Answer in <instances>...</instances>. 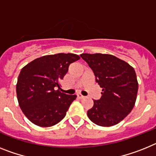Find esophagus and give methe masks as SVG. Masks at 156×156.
I'll use <instances>...</instances> for the list:
<instances>
[{"instance_id": "obj_1", "label": "esophagus", "mask_w": 156, "mask_h": 156, "mask_svg": "<svg viewBox=\"0 0 156 156\" xmlns=\"http://www.w3.org/2000/svg\"><path fill=\"white\" fill-rule=\"evenodd\" d=\"M77 98H78V99H82V98H84L85 97L83 96V95H82L81 94H77Z\"/></svg>"}]
</instances>
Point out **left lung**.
I'll return each instance as SVG.
<instances>
[{
	"label": "left lung",
	"instance_id": "left-lung-1",
	"mask_svg": "<svg viewBox=\"0 0 156 156\" xmlns=\"http://www.w3.org/2000/svg\"><path fill=\"white\" fill-rule=\"evenodd\" d=\"M81 57L92 69L96 82L102 88L101 98L94 100L87 116L99 126L118 124L133 110L136 100L138 82L134 68L108 54L86 53Z\"/></svg>",
	"mask_w": 156,
	"mask_h": 156
}]
</instances>
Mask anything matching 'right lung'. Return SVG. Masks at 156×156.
Wrapping results in <instances>:
<instances>
[{"label": "right lung", "mask_w": 156, "mask_h": 156, "mask_svg": "<svg viewBox=\"0 0 156 156\" xmlns=\"http://www.w3.org/2000/svg\"><path fill=\"white\" fill-rule=\"evenodd\" d=\"M79 58L75 54L50 55L36 58L22 68L16 95L22 112L31 122L51 127L65 117L77 96L60 92V80L67 73L70 64Z\"/></svg>", "instance_id": "add662e5"}]
</instances>
